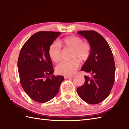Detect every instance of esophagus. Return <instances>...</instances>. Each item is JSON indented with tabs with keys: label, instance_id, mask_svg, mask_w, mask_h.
Wrapping results in <instances>:
<instances>
[{
	"label": "esophagus",
	"instance_id": "obj_1",
	"mask_svg": "<svg viewBox=\"0 0 129 129\" xmlns=\"http://www.w3.org/2000/svg\"><path fill=\"white\" fill-rule=\"evenodd\" d=\"M74 75H71V76H67V75H65L64 76V78L65 79H68V78H73Z\"/></svg>",
	"mask_w": 129,
	"mask_h": 129
}]
</instances>
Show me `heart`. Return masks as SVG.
Segmentation results:
<instances>
[{
    "instance_id": "obj_1",
    "label": "heart",
    "mask_w": 129,
    "mask_h": 129,
    "mask_svg": "<svg viewBox=\"0 0 129 129\" xmlns=\"http://www.w3.org/2000/svg\"><path fill=\"white\" fill-rule=\"evenodd\" d=\"M61 47L73 49L71 58L73 59L64 61L56 68V72L60 75L70 76L75 73L79 66V61H84L89 59L91 54V46L89 43L83 42L81 38L70 36L54 42L49 49V54L55 62H59L61 59Z\"/></svg>"
}]
</instances>
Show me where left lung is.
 Returning <instances> with one entry per match:
<instances>
[{
	"label": "left lung",
	"mask_w": 129,
	"mask_h": 129,
	"mask_svg": "<svg viewBox=\"0 0 129 129\" xmlns=\"http://www.w3.org/2000/svg\"><path fill=\"white\" fill-rule=\"evenodd\" d=\"M87 40L91 46V54L81 70L91 76H84L85 82L77 88L82 99L90 104L102 102L110 94L113 86L115 65L113 53L103 36L94 30L78 31Z\"/></svg>",
	"instance_id": "left-lung-1"
}]
</instances>
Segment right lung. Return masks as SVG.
I'll return each mask as SVG.
<instances>
[{
	"label": "right lung",
	"mask_w": 129,
	"mask_h": 129,
	"mask_svg": "<svg viewBox=\"0 0 129 129\" xmlns=\"http://www.w3.org/2000/svg\"><path fill=\"white\" fill-rule=\"evenodd\" d=\"M60 32L39 31L24 44L18 60L20 81L24 91L32 100L44 103L59 92L62 76L53 75V63L49 49Z\"/></svg>",
	"instance_id": "obj_1"
}]
</instances>
